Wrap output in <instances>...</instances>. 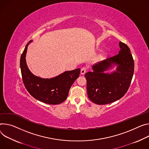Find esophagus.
<instances>
[{"label":"esophagus","mask_w":149,"mask_h":149,"mask_svg":"<svg viewBox=\"0 0 149 149\" xmlns=\"http://www.w3.org/2000/svg\"><path fill=\"white\" fill-rule=\"evenodd\" d=\"M87 71V68L86 67H83L81 70V74L82 75H84Z\"/></svg>","instance_id":"esophagus-1"}]
</instances>
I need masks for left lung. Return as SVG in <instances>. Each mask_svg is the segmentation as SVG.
I'll use <instances>...</instances> for the list:
<instances>
[{"label":"left lung","instance_id":"obj_1","mask_svg":"<svg viewBox=\"0 0 149 149\" xmlns=\"http://www.w3.org/2000/svg\"><path fill=\"white\" fill-rule=\"evenodd\" d=\"M120 50L112 58L99 61L92 66L93 71L85 74L90 100L97 104H106L123 97L127 93L134 74V62L130 48L119 43ZM116 66V70L105 73Z\"/></svg>","mask_w":149,"mask_h":149}]
</instances>
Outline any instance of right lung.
<instances>
[{"mask_svg":"<svg viewBox=\"0 0 149 149\" xmlns=\"http://www.w3.org/2000/svg\"><path fill=\"white\" fill-rule=\"evenodd\" d=\"M31 40L25 46L20 59V68L24 86L36 99L50 104H58L64 102L74 82L78 78L80 69L66 71L51 78H43L34 75L26 62V54Z\"/></svg>","mask_w":149,"mask_h":149,"instance_id":"right-lung-1","label":"right lung"}]
</instances>
